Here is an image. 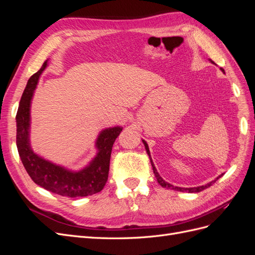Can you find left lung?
<instances>
[{"instance_id": "8db88e82", "label": "left lung", "mask_w": 255, "mask_h": 255, "mask_svg": "<svg viewBox=\"0 0 255 255\" xmlns=\"http://www.w3.org/2000/svg\"><path fill=\"white\" fill-rule=\"evenodd\" d=\"M212 61V60H211ZM213 63V61H212ZM220 70L225 73V70H223L222 68H220ZM142 142H143V144H144V148H145V150H146V153H148V155L150 156V160H151V165H152V168H153V172H154V174H155V177H156V180H157V182H158V184L160 185V186H163V187H165V188H169V189H173V190H177V191H188V192H199V191H202V190H204L205 188H208L210 186H212V184L213 183H215L216 181H217L219 177L222 175H219L217 179L216 180H214V181H212V182H210V183H207L206 185H202V186H198V187H189V188H183V187H177V186H173V185H171V184H169L168 182H166L165 180H163V177H161L159 174H158V172H157V170H156V168H155V166H154V164H153V161H152V158H151V155H150V150H149V146H148V143H146L143 139H142Z\"/></svg>"}]
</instances>
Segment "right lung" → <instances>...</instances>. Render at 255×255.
Returning a JSON list of instances; mask_svg holds the SVG:
<instances>
[{
  "label": "right lung",
  "mask_w": 255,
  "mask_h": 255,
  "mask_svg": "<svg viewBox=\"0 0 255 255\" xmlns=\"http://www.w3.org/2000/svg\"><path fill=\"white\" fill-rule=\"evenodd\" d=\"M47 67L48 59L44 61L39 71L30 76L17 112V148L22 164L30 179L53 194L69 198L87 197L97 194L103 189L107 182L112 148L122 128L114 127L100 132L96 140L98 150L96 157L79 171L69 170L36 154L29 141L30 103L38 80Z\"/></svg>",
  "instance_id": "right-lung-1"
}]
</instances>
